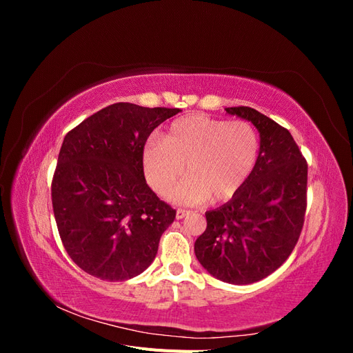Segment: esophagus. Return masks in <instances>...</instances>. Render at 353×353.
I'll use <instances>...</instances> for the list:
<instances>
[{
    "label": "esophagus",
    "instance_id": "34e87169",
    "mask_svg": "<svg viewBox=\"0 0 353 353\" xmlns=\"http://www.w3.org/2000/svg\"><path fill=\"white\" fill-rule=\"evenodd\" d=\"M188 210H184V209H178L176 210V219H184L187 215H188Z\"/></svg>",
    "mask_w": 353,
    "mask_h": 353
}]
</instances>
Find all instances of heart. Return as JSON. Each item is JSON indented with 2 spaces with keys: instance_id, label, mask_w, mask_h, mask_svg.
<instances>
[{
  "instance_id": "obj_1",
  "label": "heart",
  "mask_w": 353,
  "mask_h": 353,
  "mask_svg": "<svg viewBox=\"0 0 353 353\" xmlns=\"http://www.w3.org/2000/svg\"><path fill=\"white\" fill-rule=\"evenodd\" d=\"M258 137L243 121L225 122L206 114H188L170 123L162 140L144 145L145 178L159 194L168 196L185 172L172 200L199 205L225 201L245 184L258 160Z\"/></svg>"
}]
</instances>
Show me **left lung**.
<instances>
[{
    "label": "left lung",
    "mask_w": 353,
    "mask_h": 353,
    "mask_svg": "<svg viewBox=\"0 0 353 353\" xmlns=\"http://www.w3.org/2000/svg\"><path fill=\"white\" fill-rule=\"evenodd\" d=\"M259 132L253 172L230 201L206 212V231L194 253L215 279L245 285L285 262L301 236L306 210L307 165L292 134L252 108H228Z\"/></svg>",
    "instance_id": "obj_1"
}]
</instances>
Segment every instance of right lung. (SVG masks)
I'll use <instances>...</instances> for the list:
<instances>
[{"label":"right lung","mask_w":353,"mask_h":353,"mask_svg":"<svg viewBox=\"0 0 353 353\" xmlns=\"http://www.w3.org/2000/svg\"><path fill=\"white\" fill-rule=\"evenodd\" d=\"M176 113L116 103L63 140L51 184L52 210L68 254L90 275L126 281L154 261L176 212L147 185L143 150L154 128Z\"/></svg>","instance_id":"1"}]
</instances>
